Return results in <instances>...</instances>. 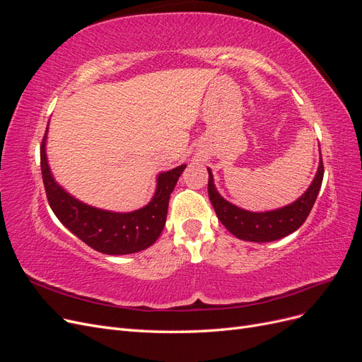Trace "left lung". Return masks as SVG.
I'll return each mask as SVG.
<instances>
[{"mask_svg": "<svg viewBox=\"0 0 362 362\" xmlns=\"http://www.w3.org/2000/svg\"><path fill=\"white\" fill-rule=\"evenodd\" d=\"M206 170L208 196H210L211 205L218 217V221H221L228 231L234 234L237 238L255 243L275 242V240L286 237L302 226L317 199V194L320 192L325 172L320 156L319 169H317L315 177L308 190H306L300 198L286 206L276 208V210L257 213L243 210V208H240L222 198V194L217 192L214 185L211 169L208 168Z\"/></svg>", "mask_w": 362, "mask_h": 362, "instance_id": "1", "label": "left lung"}]
</instances>
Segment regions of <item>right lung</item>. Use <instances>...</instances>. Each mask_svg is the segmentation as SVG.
Segmentation results:
<instances>
[{"label":"right lung","instance_id":"1","mask_svg":"<svg viewBox=\"0 0 362 362\" xmlns=\"http://www.w3.org/2000/svg\"><path fill=\"white\" fill-rule=\"evenodd\" d=\"M47 136L48 127L40 146L43 185L51 210L72 234L87 246L107 255L136 254L157 242L166 223L170 193L185 164L158 173L156 193L145 206L129 213L103 210L74 198L54 180L47 157Z\"/></svg>","mask_w":362,"mask_h":362}]
</instances>
